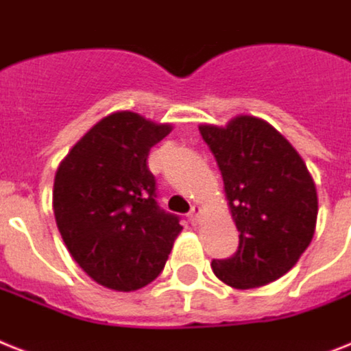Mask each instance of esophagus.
I'll return each mask as SVG.
<instances>
[{"mask_svg":"<svg viewBox=\"0 0 351 351\" xmlns=\"http://www.w3.org/2000/svg\"><path fill=\"white\" fill-rule=\"evenodd\" d=\"M198 215H200V207H198V205H193L189 213H187V218H189L191 223L195 225L196 221H198Z\"/></svg>","mask_w":351,"mask_h":351,"instance_id":"esophagus-1","label":"esophagus"}]
</instances>
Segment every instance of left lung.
<instances>
[{"label":"left lung","mask_w":351,"mask_h":351,"mask_svg":"<svg viewBox=\"0 0 351 351\" xmlns=\"http://www.w3.org/2000/svg\"><path fill=\"white\" fill-rule=\"evenodd\" d=\"M225 184L240 245L213 272L234 289H254L289 272L312 241L317 193L298 151L279 131L241 115L227 128L200 126Z\"/></svg>","instance_id":"8db88e82"}]
</instances>
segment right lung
<instances>
[{
  "mask_svg": "<svg viewBox=\"0 0 351 351\" xmlns=\"http://www.w3.org/2000/svg\"><path fill=\"white\" fill-rule=\"evenodd\" d=\"M133 111L97 122L61 162L53 182V215L72 258L93 281L131 292L158 278L180 216L156 202L147 155L169 135Z\"/></svg>",
  "mask_w": 351,
  "mask_h": 351,
  "instance_id": "obj_1",
  "label": "right lung"
}]
</instances>
